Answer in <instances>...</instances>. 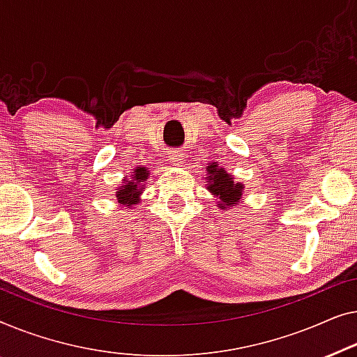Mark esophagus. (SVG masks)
Instances as JSON below:
<instances>
[{"label": "esophagus", "instance_id": "obj_1", "mask_svg": "<svg viewBox=\"0 0 357 357\" xmlns=\"http://www.w3.org/2000/svg\"><path fill=\"white\" fill-rule=\"evenodd\" d=\"M183 160H184V153L181 152L169 153V162H172V165H174V167H181V165H183Z\"/></svg>", "mask_w": 357, "mask_h": 357}]
</instances>
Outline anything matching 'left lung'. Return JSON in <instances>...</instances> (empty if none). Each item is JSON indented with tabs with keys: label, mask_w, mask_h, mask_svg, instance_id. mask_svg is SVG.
Masks as SVG:
<instances>
[{
	"label": "left lung",
	"mask_w": 357,
	"mask_h": 357,
	"mask_svg": "<svg viewBox=\"0 0 357 357\" xmlns=\"http://www.w3.org/2000/svg\"><path fill=\"white\" fill-rule=\"evenodd\" d=\"M207 189L212 192L215 197H218L220 208L227 210L234 207L236 204L241 202L243 197L244 185L241 183H234V178L225 172V168L218 167L217 163H210L207 169Z\"/></svg>",
	"instance_id": "left-lung-1"
}]
</instances>
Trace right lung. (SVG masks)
Masks as SVG:
<instances>
[{"instance_id": "add662e5", "label": "right lung", "mask_w": 357, "mask_h": 357, "mask_svg": "<svg viewBox=\"0 0 357 357\" xmlns=\"http://www.w3.org/2000/svg\"><path fill=\"white\" fill-rule=\"evenodd\" d=\"M149 172L147 168L137 167L130 174L129 179H124L123 185H119L116 189V197L118 204L124 205V207H132V205L139 204L140 192L145 189L144 183L149 179Z\"/></svg>"}]
</instances>
